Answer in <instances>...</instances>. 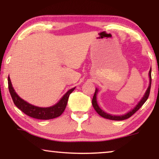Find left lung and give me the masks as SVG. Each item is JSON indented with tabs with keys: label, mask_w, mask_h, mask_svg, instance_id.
<instances>
[{
	"label": "left lung",
	"mask_w": 159,
	"mask_h": 159,
	"mask_svg": "<svg viewBox=\"0 0 159 159\" xmlns=\"http://www.w3.org/2000/svg\"><path fill=\"white\" fill-rule=\"evenodd\" d=\"M149 78H150V84H149L148 88V89H147L146 92H145V93L144 96L143 97V98L140 100V102L137 104L136 106L133 108V109L131 110L128 113H127L126 114L121 115V116H114V115H111V114H107V113L104 112L99 107V106L98 105L96 96H97L98 92V90L97 88H95V92L94 93V95H93V98L92 100V104H93V108H94V109L96 111V112L100 115V116L103 117V118L111 119V120L121 121V120H125V119L129 118V117L132 116V115H133L134 113L137 111H138L139 109H140V108L143 105V104L145 103V102L147 101V99L148 98V96L150 94V90H151V68L149 71Z\"/></svg>",
	"instance_id": "obj_1"
}]
</instances>
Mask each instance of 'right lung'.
Wrapping results in <instances>:
<instances>
[{
    "mask_svg": "<svg viewBox=\"0 0 159 159\" xmlns=\"http://www.w3.org/2000/svg\"><path fill=\"white\" fill-rule=\"evenodd\" d=\"M8 84L11 96L13 101L17 108H19L21 111L27 114V116L34 119H45V120L56 118V117L62 114V113L64 111L65 108H66L69 95L75 89V88H73L67 91L65 93V95H64V96L61 98L60 101L54 106H51V107L42 108L32 105V104L27 103V101L21 99L15 92L9 77H8Z\"/></svg>",
    "mask_w": 159,
    "mask_h": 159,
    "instance_id": "add662e5",
    "label": "right lung"
}]
</instances>
